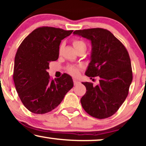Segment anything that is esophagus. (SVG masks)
<instances>
[{
    "instance_id": "obj_1",
    "label": "esophagus",
    "mask_w": 146,
    "mask_h": 146,
    "mask_svg": "<svg viewBox=\"0 0 146 146\" xmlns=\"http://www.w3.org/2000/svg\"><path fill=\"white\" fill-rule=\"evenodd\" d=\"M78 83H79L78 80H75V79H74V80H73V84H74V85H77V84H78Z\"/></svg>"
}]
</instances>
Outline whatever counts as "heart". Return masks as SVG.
Here are the masks:
<instances>
[{"label":"heart","instance_id":"obj_1","mask_svg":"<svg viewBox=\"0 0 146 146\" xmlns=\"http://www.w3.org/2000/svg\"><path fill=\"white\" fill-rule=\"evenodd\" d=\"M73 45H74L75 49L79 47H80V46H86L85 43L82 40H78V39L73 40ZM60 50H61V46L60 47ZM79 68H80V66H79L71 65V66H68L66 69H67V71L70 73V74L73 75V76H75V75H77L78 74Z\"/></svg>","mask_w":146,"mask_h":146}]
</instances>
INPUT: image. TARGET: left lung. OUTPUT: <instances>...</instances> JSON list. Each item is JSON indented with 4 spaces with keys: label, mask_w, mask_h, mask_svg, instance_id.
Listing matches in <instances>:
<instances>
[{
    "label": "left lung",
    "mask_w": 146,
    "mask_h": 146,
    "mask_svg": "<svg viewBox=\"0 0 146 146\" xmlns=\"http://www.w3.org/2000/svg\"><path fill=\"white\" fill-rule=\"evenodd\" d=\"M74 34L91 41V60L85 74L98 76L100 83L82 82L87 91L80 100L90 116L106 119L113 115L125 101L132 81L131 62L125 46L108 30H76Z\"/></svg>",
    "instance_id": "1"
}]
</instances>
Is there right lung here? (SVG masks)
Masks as SVG:
<instances>
[{
    "label": "right lung",
    "mask_w": 146,
    "mask_h": 146,
    "mask_svg": "<svg viewBox=\"0 0 146 146\" xmlns=\"http://www.w3.org/2000/svg\"><path fill=\"white\" fill-rule=\"evenodd\" d=\"M73 30L38 27L23 40L14 60L15 87L22 103L31 113L44 114L55 109L73 86L69 75L52 80L46 70L59 56L62 40Z\"/></svg>",
    "instance_id": "right-lung-1"
}]
</instances>
